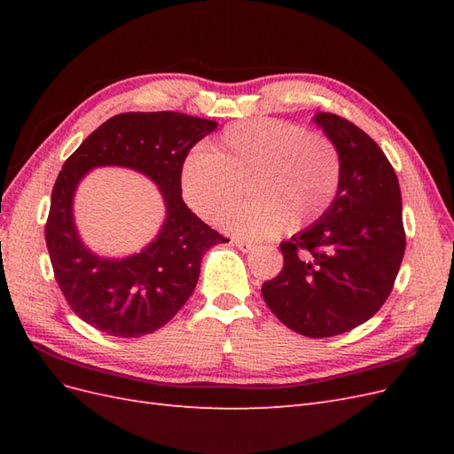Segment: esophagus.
Wrapping results in <instances>:
<instances>
[{
    "label": "esophagus",
    "mask_w": 454,
    "mask_h": 454,
    "mask_svg": "<svg viewBox=\"0 0 454 454\" xmlns=\"http://www.w3.org/2000/svg\"><path fill=\"white\" fill-rule=\"evenodd\" d=\"M235 246H237V248H239L240 252H244V254H248V252H252V250L255 248V244H252V242H248V240H235Z\"/></svg>",
    "instance_id": "34e87169"
}]
</instances>
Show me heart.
Returning a JSON list of instances; mask_svg holds the SVG:
<instances>
[{
  "instance_id": "heart-1",
  "label": "heart",
  "mask_w": 454,
  "mask_h": 454,
  "mask_svg": "<svg viewBox=\"0 0 454 454\" xmlns=\"http://www.w3.org/2000/svg\"><path fill=\"white\" fill-rule=\"evenodd\" d=\"M340 170L339 149L327 136L287 121L250 119L191 157L182 185L202 217L217 219L240 199L246 182L250 200L229 212L222 225L257 240L320 219L335 200Z\"/></svg>"
}]
</instances>
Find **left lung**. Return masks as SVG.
I'll use <instances>...</instances> for the list:
<instances>
[{"label":"left lung","instance_id":"1","mask_svg":"<svg viewBox=\"0 0 454 454\" xmlns=\"http://www.w3.org/2000/svg\"><path fill=\"white\" fill-rule=\"evenodd\" d=\"M312 121L339 149V191L320 219L280 244L284 267L261 294L284 325L318 339L350 332L384 305L405 232L400 184L382 149L339 115Z\"/></svg>","mask_w":454,"mask_h":454}]
</instances>
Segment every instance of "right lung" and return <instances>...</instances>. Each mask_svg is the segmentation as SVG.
I'll return each instance as SVG.
<instances>
[{
	"label": "right lung",
	"instance_id": "right-lung-1",
	"mask_svg": "<svg viewBox=\"0 0 454 454\" xmlns=\"http://www.w3.org/2000/svg\"><path fill=\"white\" fill-rule=\"evenodd\" d=\"M210 119L176 112L121 114L81 144L52 187L45 240L67 305L89 325L114 337H142L168 324L193 294L202 255L229 242L187 208L182 199L184 160L204 136ZM140 171L160 189L165 222L147 247L127 258L94 254L78 237L73 199L94 168Z\"/></svg>",
	"mask_w": 454,
	"mask_h": 454
}]
</instances>
